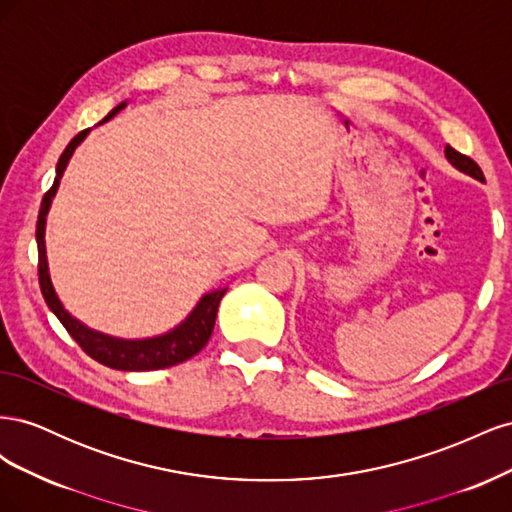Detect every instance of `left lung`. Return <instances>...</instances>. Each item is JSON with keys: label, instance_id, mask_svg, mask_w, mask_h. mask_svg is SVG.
<instances>
[{"label": "left lung", "instance_id": "obj_1", "mask_svg": "<svg viewBox=\"0 0 512 512\" xmlns=\"http://www.w3.org/2000/svg\"><path fill=\"white\" fill-rule=\"evenodd\" d=\"M444 153H446V160L451 162L457 170H461V173H466V175H470V177H474V179H478V181H485L483 170H480V166H478L472 158L463 156V153L455 151L451 145H446Z\"/></svg>", "mask_w": 512, "mask_h": 512}]
</instances>
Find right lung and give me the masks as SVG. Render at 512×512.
Here are the masks:
<instances>
[{"mask_svg":"<svg viewBox=\"0 0 512 512\" xmlns=\"http://www.w3.org/2000/svg\"><path fill=\"white\" fill-rule=\"evenodd\" d=\"M128 102L117 104L111 113H108L100 123L113 119L123 106ZM89 130H83L76 134L68 147L61 153V158L55 168V181L51 185V190L44 194L40 213H38V224H36V243H38V277H40V290L42 297L49 305L51 312L59 318V322L64 324L66 331L72 335V339L79 344L91 359L119 371H151V369H164V367H173L183 361L192 359L194 354L203 350L209 342V337L215 327V318H218V307L220 301L226 294V286L211 290L200 297L196 307L188 314L181 324L173 331L156 335V337H145V339H123V337H113L100 331L89 329L87 324L81 320H76L64 303L59 301L57 292L51 282V273H49V260H46V241H44V232H46V215H49L51 203L57 194L61 175L72 158L74 149L79 147Z\"/></svg>","mask_w":512,"mask_h":512,"instance_id":"obj_1","label":"right lung"}]
</instances>
